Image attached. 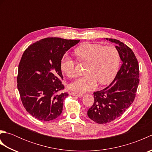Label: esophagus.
Listing matches in <instances>:
<instances>
[{
	"instance_id": "1",
	"label": "esophagus",
	"mask_w": 152,
	"mask_h": 152,
	"mask_svg": "<svg viewBox=\"0 0 152 152\" xmlns=\"http://www.w3.org/2000/svg\"><path fill=\"white\" fill-rule=\"evenodd\" d=\"M71 95H73V96H78V97H82L83 95L81 94V93H74V92H72L70 93Z\"/></svg>"
}]
</instances>
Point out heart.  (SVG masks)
<instances>
[{
	"label": "heart",
	"instance_id": "1",
	"mask_svg": "<svg viewBox=\"0 0 152 152\" xmlns=\"http://www.w3.org/2000/svg\"><path fill=\"white\" fill-rule=\"evenodd\" d=\"M78 59L88 63L85 76L71 83L69 88L74 91L83 93L95 89L99 82L106 84L114 78L120 66V55L114 46L85 43L74 51ZM76 63L65 56L61 61L63 73L70 78L77 76Z\"/></svg>",
	"mask_w": 152,
	"mask_h": 152
}]
</instances>
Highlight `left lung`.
<instances>
[{"instance_id": "left-lung-1", "label": "left lung", "mask_w": 152, "mask_h": 152, "mask_svg": "<svg viewBox=\"0 0 152 152\" xmlns=\"http://www.w3.org/2000/svg\"><path fill=\"white\" fill-rule=\"evenodd\" d=\"M106 39L117 44L123 64L110 84L93 93L94 103L88 115L99 124L111 122L124 114L133 102L140 81L139 66L133 51L118 40Z\"/></svg>"}]
</instances>
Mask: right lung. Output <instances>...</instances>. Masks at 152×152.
<instances>
[{"instance_id":"1","label":"right lung","mask_w":152,"mask_h":152,"mask_svg":"<svg viewBox=\"0 0 152 152\" xmlns=\"http://www.w3.org/2000/svg\"><path fill=\"white\" fill-rule=\"evenodd\" d=\"M79 40L46 38L25 50L18 66V89L25 110L40 121L57 118L63 111L64 85L61 61Z\"/></svg>"}]
</instances>
